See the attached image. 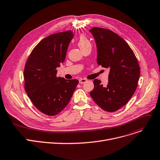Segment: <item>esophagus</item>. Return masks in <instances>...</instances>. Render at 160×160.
Segmentation results:
<instances>
[{
    "label": "esophagus",
    "mask_w": 160,
    "mask_h": 160,
    "mask_svg": "<svg viewBox=\"0 0 160 160\" xmlns=\"http://www.w3.org/2000/svg\"><path fill=\"white\" fill-rule=\"evenodd\" d=\"M86 82H87V80L85 79V78H80V79L79 80V83H81V84L85 83Z\"/></svg>",
    "instance_id": "esophagus-1"
}]
</instances>
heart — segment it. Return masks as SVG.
Segmentation results:
<instances>
[{"label": "heart", "instance_id": "b5f03b06", "mask_svg": "<svg viewBox=\"0 0 160 160\" xmlns=\"http://www.w3.org/2000/svg\"><path fill=\"white\" fill-rule=\"evenodd\" d=\"M78 45L80 48L83 50L87 47L91 46V42L89 39L86 37V35L82 34L78 39Z\"/></svg>", "mask_w": 160, "mask_h": 160}]
</instances>
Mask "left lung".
I'll return each mask as SVG.
<instances>
[{"label": "left lung", "instance_id": "8db88e82", "mask_svg": "<svg viewBox=\"0 0 160 160\" xmlns=\"http://www.w3.org/2000/svg\"><path fill=\"white\" fill-rule=\"evenodd\" d=\"M89 31L97 44V63L110 69L108 86L104 87L100 80L94 79L90 95L100 108L114 112L134 94L140 75V66L132 49L118 35L96 27Z\"/></svg>", "mask_w": 160, "mask_h": 160}]
</instances>
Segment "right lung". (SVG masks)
Here are the masks:
<instances>
[{"instance_id":"add662e5","label":"right lung","mask_w":160,"mask_h":160,"mask_svg":"<svg viewBox=\"0 0 160 160\" xmlns=\"http://www.w3.org/2000/svg\"><path fill=\"white\" fill-rule=\"evenodd\" d=\"M72 37L69 30L44 38L26 63L25 91L37 109L48 116H55L66 107L78 83L77 79L57 77V68L64 62Z\"/></svg>"}]
</instances>
